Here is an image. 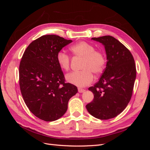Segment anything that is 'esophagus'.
<instances>
[{
	"label": "esophagus",
	"instance_id": "esophagus-1",
	"mask_svg": "<svg viewBox=\"0 0 150 150\" xmlns=\"http://www.w3.org/2000/svg\"><path fill=\"white\" fill-rule=\"evenodd\" d=\"M84 91L85 90L83 88H78V92L79 93H83V92H84Z\"/></svg>",
	"mask_w": 150,
	"mask_h": 150
}]
</instances>
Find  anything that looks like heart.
<instances>
[{"instance_id": "heart-1", "label": "heart", "mask_w": 150, "mask_h": 150, "mask_svg": "<svg viewBox=\"0 0 150 150\" xmlns=\"http://www.w3.org/2000/svg\"><path fill=\"white\" fill-rule=\"evenodd\" d=\"M72 55L83 59L79 72L68 74L66 78L68 82L79 87H84L91 83L93 74H101L106 66V59L104 54L95 50L91 44L84 41L77 43L70 47ZM58 64L65 71L70 69L71 59L69 56L63 52H59L56 56Z\"/></svg>"}]
</instances>
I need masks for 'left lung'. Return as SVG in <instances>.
<instances>
[{
    "mask_svg": "<svg viewBox=\"0 0 150 150\" xmlns=\"http://www.w3.org/2000/svg\"><path fill=\"white\" fill-rule=\"evenodd\" d=\"M92 39L104 46L107 63L98 82L88 89L94 99L86 107L94 117L108 120L120 114L129 103L137 69L133 55L118 40L111 35Z\"/></svg>",
    "mask_w": 150,
    "mask_h": 150,
    "instance_id": "left-lung-1",
    "label": "left lung"
}]
</instances>
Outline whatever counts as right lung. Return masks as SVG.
Returning <instances> with one entry per match:
<instances>
[{
    "label": "right lung",
    "instance_id": "right-lung-1",
    "mask_svg": "<svg viewBox=\"0 0 150 150\" xmlns=\"http://www.w3.org/2000/svg\"><path fill=\"white\" fill-rule=\"evenodd\" d=\"M72 42L56 35H44L27 47L19 65V86L30 111L45 121H53L64 115L69 99L78 88L66 83L58 64L57 53Z\"/></svg>",
    "mask_w": 150,
    "mask_h": 150
}]
</instances>
